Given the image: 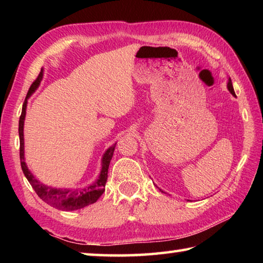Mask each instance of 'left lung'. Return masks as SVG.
Instances as JSON below:
<instances>
[{
    "label": "left lung",
    "instance_id": "8db88e82",
    "mask_svg": "<svg viewBox=\"0 0 263 263\" xmlns=\"http://www.w3.org/2000/svg\"><path fill=\"white\" fill-rule=\"evenodd\" d=\"M228 89L230 90L231 94H232L233 96H235V92H234V89H233L232 81H231V79H229V82H228ZM160 190H161V189H160Z\"/></svg>",
    "mask_w": 263,
    "mask_h": 263
}]
</instances>
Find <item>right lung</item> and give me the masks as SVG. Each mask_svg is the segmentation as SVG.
Listing matches in <instances>:
<instances>
[{"mask_svg": "<svg viewBox=\"0 0 263 263\" xmlns=\"http://www.w3.org/2000/svg\"><path fill=\"white\" fill-rule=\"evenodd\" d=\"M43 73L44 70L42 68L38 78L34 80V82L32 84H31V87L28 91V95L25 97L23 108H22V115L20 117L18 133H20V158H21L22 171H23L25 177L28 179L29 183L32 185L35 194H37L44 202L50 204L51 206L58 209V210H62V211L79 210V209L87 206L89 204L95 203L97 199L101 197L102 194L104 193L105 183H106V180H108L109 164H110L111 159H112L116 144H114L111 147L106 149L103 158H102V169H101L99 179H97L91 185L86 186V188H82V189L52 188V186H47L45 184L41 183V182L35 179L32 173L29 171V168L25 163L23 130H24V121H25L28 99L33 94L35 89L39 87V84H41V81L43 79Z\"/></svg>", "mask_w": 263, "mask_h": 263, "instance_id": "1", "label": "right lung"}]
</instances>
